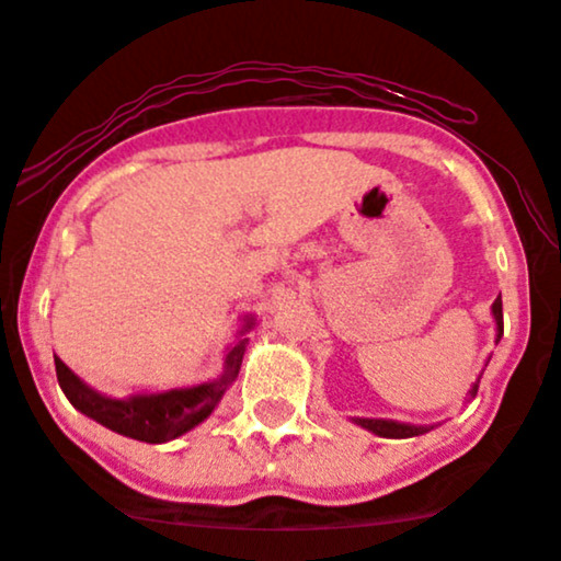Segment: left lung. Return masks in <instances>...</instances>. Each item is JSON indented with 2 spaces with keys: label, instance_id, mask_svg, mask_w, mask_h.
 <instances>
[{
  "label": "left lung",
  "instance_id": "obj_1",
  "mask_svg": "<svg viewBox=\"0 0 561 561\" xmlns=\"http://www.w3.org/2000/svg\"><path fill=\"white\" fill-rule=\"evenodd\" d=\"M494 319H496V340H502L504 334V316H502V295L494 300ZM478 391V383H473V389H470V397H476ZM357 426L374 431L376 436H383V438H410V436H421L431 431L434 426H410V423H397V421H383V417H355Z\"/></svg>",
  "mask_w": 561,
  "mask_h": 561
}]
</instances>
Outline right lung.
<instances>
[{"mask_svg": "<svg viewBox=\"0 0 561 561\" xmlns=\"http://www.w3.org/2000/svg\"><path fill=\"white\" fill-rule=\"evenodd\" d=\"M251 327L253 319H245V327H242L240 334H245ZM245 345L248 340L240 336L227 350L225 370H221L219 379L198 383V387L159 391V394H133L127 400H112V397L99 394L96 389L80 381L59 357H54V368H57V381L65 397L80 413L123 436L138 438V442L146 444H164L187 434V431L204 423L214 413V408L229 389V383L238 379Z\"/></svg>", "mask_w": 561, "mask_h": 561, "instance_id": "1", "label": "right lung"}]
</instances>
